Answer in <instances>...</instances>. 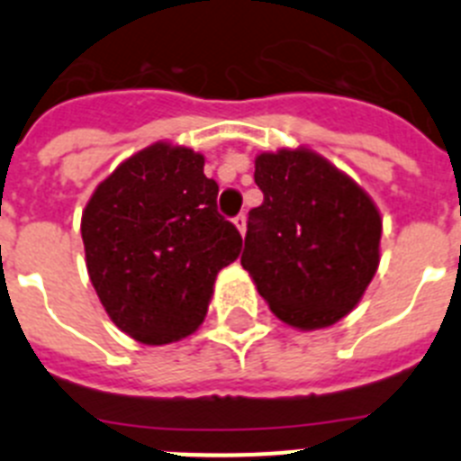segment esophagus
Instances as JSON below:
<instances>
[{
    "label": "esophagus",
    "instance_id": "obj_1",
    "mask_svg": "<svg viewBox=\"0 0 461 461\" xmlns=\"http://www.w3.org/2000/svg\"><path fill=\"white\" fill-rule=\"evenodd\" d=\"M233 223L240 230V235H244V230H247V217H244V214H238V217L233 219Z\"/></svg>",
    "mask_w": 461,
    "mask_h": 461
}]
</instances>
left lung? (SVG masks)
Returning <instances> with one entry per match:
<instances>
[{"label": "left lung", "mask_w": 461, "mask_h": 461, "mask_svg": "<svg viewBox=\"0 0 461 461\" xmlns=\"http://www.w3.org/2000/svg\"><path fill=\"white\" fill-rule=\"evenodd\" d=\"M254 180L263 203L249 212L242 267L286 325H335L376 275L381 212L357 182L309 148L258 154Z\"/></svg>", "instance_id": "1"}]
</instances>
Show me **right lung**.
Instances as JSON below:
<instances>
[{"instance_id":"1","label":"right lung","mask_w":461,"mask_h":461,"mask_svg":"<svg viewBox=\"0 0 461 461\" xmlns=\"http://www.w3.org/2000/svg\"><path fill=\"white\" fill-rule=\"evenodd\" d=\"M205 157L154 142L94 189L80 233L92 286L110 321L140 344L180 341L205 321L214 281L242 249L217 212Z\"/></svg>"}]
</instances>
